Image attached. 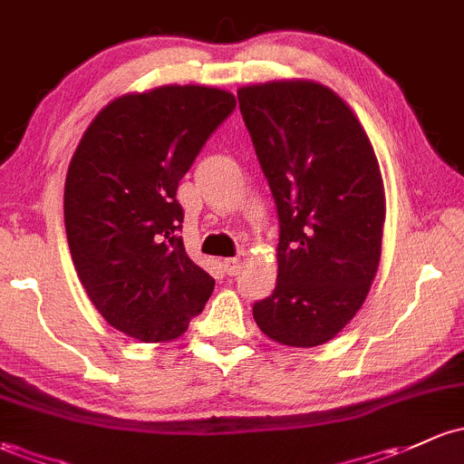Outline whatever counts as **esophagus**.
Returning <instances> with one entry per match:
<instances>
[{
  "label": "esophagus",
  "mask_w": 464,
  "mask_h": 464,
  "mask_svg": "<svg viewBox=\"0 0 464 464\" xmlns=\"http://www.w3.org/2000/svg\"><path fill=\"white\" fill-rule=\"evenodd\" d=\"M223 270L234 276V274L241 270V261L238 258H223Z\"/></svg>",
  "instance_id": "obj_1"
}]
</instances>
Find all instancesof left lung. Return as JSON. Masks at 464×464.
I'll return each mask as SVG.
<instances>
[{
  "label": "left lung",
  "mask_w": 464,
  "mask_h": 464,
  "mask_svg": "<svg viewBox=\"0 0 464 464\" xmlns=\"http://www.w3.org/2000/svg\"><path fill=\"white\" fill-rule=\"evenodd\" d=\"M237 94L278 214L276 287L254 303V321L281 345H323L361 310L381 261L376 154L350 106L321 83Z\"/></svg>",
  "instance_id": "8db88e82"
}]
</instances>
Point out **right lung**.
<instances>
[{"label":"right lung","instance_id":"right-lung-1","mask_svg":"<svg viewBox=\"0 0 464 464\" xmlns=\"http://www.w3.org/2000/svg\"><path fill=\"white\" fill-rule=\"evenodd\" d=\"M234 108L230 92L206 86L126 94L72 154L63 192L72 263L92 305L128 336L172 341L210 298L214 278L179 237L177 188Z\"/></svg>","mask_w":464,"mask_h":464}]
</instances>
